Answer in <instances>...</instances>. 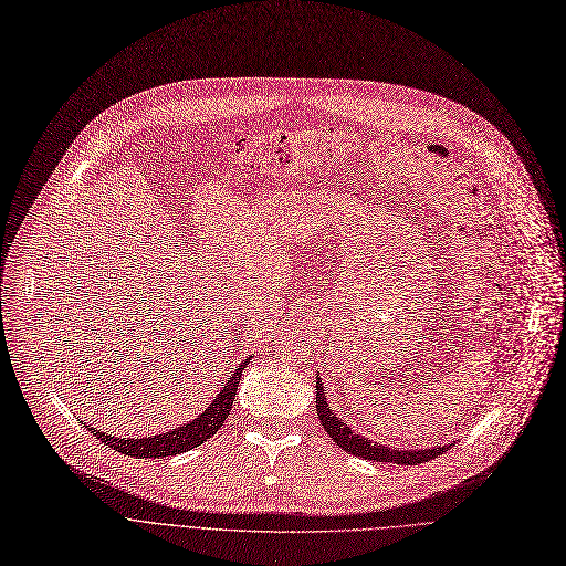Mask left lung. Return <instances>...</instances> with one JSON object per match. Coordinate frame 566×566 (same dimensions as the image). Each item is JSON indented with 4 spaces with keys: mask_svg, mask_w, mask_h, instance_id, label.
I'll use <instances>...</instances> for the list:
<instances>
[{
    "mask_svg": "<svg viewBox=\"0 0 566 566\" xmlns=\"http://www.w3.org/2000/svg\"><path fill=\"white\" fill-rule=\"evenodd\" d=\"M315 408H317V417L325 426L327 436L347 453L359 455V459L366 461H380V463H396V465H419V463H428L430 459H438L442 455L449 447H436V449H417V451H396L382 444H375L364 436L353 433V428H349L343 419H338L332 410H329V402L325 398V389H322V380L317 378L315 382Z\"/></svg>",
    "mask_w": 566,
    "mask_h": 566,
    "instance_id": "1",
    "label": "left lung"
}]
</instances>
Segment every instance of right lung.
Listing matches in <instances>:
<instances>
[{"mask_svg":"<svg viewBox=\"0 0 566 566\" xmlns=\"http://www.w3.org/2000/svg\"><path fill=\"white\" fill-rule=\"evenodd\" d=\"M247 366H249V359L230 375L221 394L213 398L211 406L198 419H193L186 426L172 428L170 433L154 436V438H140V440H133V438L126 440V438L98 433V430H94V428H90V430L103 444L113 447L119 453L136 455V459H164V455H175V453H184L193 447H200L202 442H207L213 433H217V430L223 426V421L228 419L239 380H241V370H244Z\"/></svg>","mask_w":566,"mask_h":566,"instance_id":"1","label":"right lung"}]
</instances>
